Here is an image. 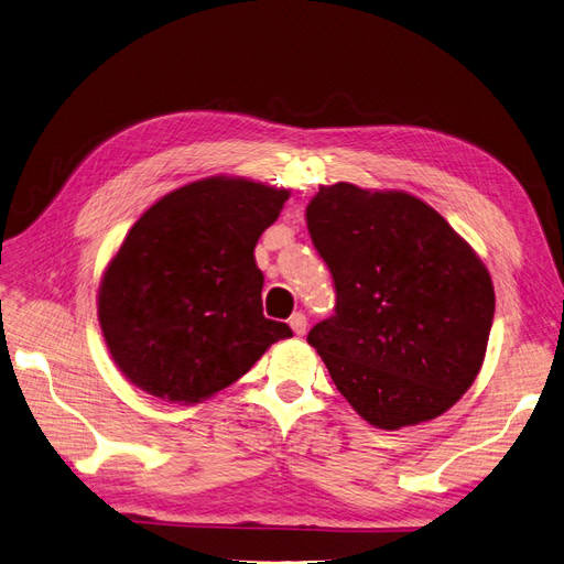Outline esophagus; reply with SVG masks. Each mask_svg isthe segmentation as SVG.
<instances>
[{"instance_id": "1", "label": "esophagus", "mask_w": 564, "mask_h": 564, "mask_svg": "<svg viewBox=\"0 0 564 564\" xmlns=\"http://www.w3.org/2000/svg\"><path fill=\"white\" fill-rule=\"evenodd\" d=\"M288 325L292 327V332H295L297 336H304V334H306V325H308V321H306V315H304V313H292V315H290V321H288Z\"/></svg>"}]
</instances>
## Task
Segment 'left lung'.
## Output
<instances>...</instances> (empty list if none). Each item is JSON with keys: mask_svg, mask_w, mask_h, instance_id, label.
Returning <instances> with one entry per match:
<instances>
[{"mask_svg": "<svg viewBox=\"0 0 564 564\" xmlns=\"http://www.w3.org/2000/svg\"><path fill=\"white\" fill-rule=\"evenodd\" d=\"M334 315L308 343L357 414L399 431L449 410L475 382L496 313L488 269L433 207L403 191L321 186L306 207Z\"/></svg>", "mask_w": 564, "mask_h": 564, "instance_id": "obj_1", "label": "left lung"}]
</instances>
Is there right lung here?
<instances>
[{
  "instance_id": "obj_1",
  "label": "right lung",
  "mask_w": 564,
  "mask_h": 564,
  "mask_svg": "<svg viewBox=\"0 0 564 564\" xmlns=\"http://www.w3.org/2000/svg\"><path fill=\"white\" fill-rule=\"evenodd\" d=\"M288 195L218 175L163 195L138 218L99 288L106 346L135 387L200 403L292 336L262 315L264 276L253 256Z\"/></svg>"
}]
</instances>
